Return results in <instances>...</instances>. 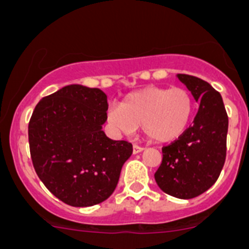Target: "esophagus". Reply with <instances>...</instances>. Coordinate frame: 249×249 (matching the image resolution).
<instances>
[{
    "label": "esophagus",
    "mask_w": 249,
    "mask_h": 249,
    "mask_svg": "<svg viewBox=\"0 0 249 249\" xmlns=\"http://www.w3.org/2000/svg\"><path fill=\"white\" fill-rule=\"evenodd\" d=\"M142 151H143V147H141V146H138V145L132 146V153H134V155L142 152Z\"/></svg>",
    "instance_id": "esophagus-1"
}]
</instances>
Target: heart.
<instances>
[{"label": "heart", "mask_w": 249, "mask_h": 249, "mask_svg": "<svg viewBox=\"0 0 249 249\" xmlns=\"http://www.w3.org/2000/svg\"><path fill=\"white\" fill-rule=\"evenodd\" d=\"M194 97L184 87H148L127 94L122 106H110L108 120L125 134L142 127L155 142H171L184 134L194 111Z\"/></svg>", "instance_id": "heart-1"}]
</instances>
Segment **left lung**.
<instances>
[{
  "label": "left lung",
  "instance_id": "left-lung-1",
  "mask_svg": "<svg viewBox=\"0 0 249 249\" xmlns=\"http://www.w3.org/2000/svg\"><path fill=\"white\" fill-rule=\"evenodd\" d=\"M177 76L200 106L193 125L162 147V163L155 179L166 194L192 199L206 192L221 173L229 117L221 94L208 82L183 73Z\"/></svg>",
  "mask_w": 249,
  "mask_h": 249
}]
</instances>
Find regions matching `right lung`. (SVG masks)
I'll return each instance as SVG.
<instances>
[{
    "label": "right lung",
    "instance_id": "obj_1",
    "mask_svg": "<svg viewBox=\"0 0 249 249\" xmlns=\"http://www.w3.org/2000/svg\"><path fill=\"white\" fill-rule=\"evenodd\" d=\"M106 93L70 85L36 104L28 125L34 169L49 192L67 205L85 208L113 194L123 164L131 156L127 141L107 138Z\"/></svg>",
    "mask_w": 249,
    "mask_h": 249
}]
</instances>
